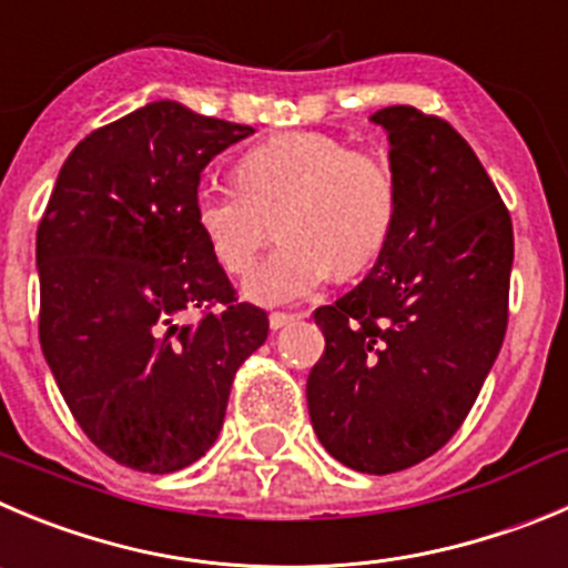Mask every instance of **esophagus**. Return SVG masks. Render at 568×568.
I'll return each instance as SVG.
<instances>
[{"label":"esophagus","instance_id":"esophagus-1","mask_svg":"<svg viewBox=\"0 0 568 568\" xmlns=\"http://www.w3.org/2000/svg\"><path fill=\"white\" fill-rule=\"evenodd\" d=\"M291 322H296L294 314H280V311H274V314L268 316V325H272V331H283V327H288Z\"/></svg>","mask_w":568,"mask_h":568}]
</instances>
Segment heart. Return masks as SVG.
<instances>
[{
	"mask_svg": "<svg viewBox=\"0 0 568 568\" xmlns=\"http://www.w3.org/2000/svg\"><path fill=\"white\" fill-rule=\"evenodd\" d=\"M193 215L230 274L254 266L277 215L283 243L243 291L263 305H283L320 291L333 268L349 277L378 257L395 226L397 182L375 153L300 131L243 153L237 182H201Z\"/></svg>",
	"mask_w": 568,
	"mask_h": 568,
	"instance_id": "heart-1",
	"label": "heart"
}]
</instances>
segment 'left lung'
Returning <instances> with one entry per match:
<instances>
[{
    "label": "left lung",
    "instance_id": "left-lung-1",
    "mask_svg": "<svg viewBox=\"0 0 568 568\" xmlns=\"http://www.w3.org/2000/svg\"><path fill=\"white\" fill-rule=\"evenodd\" d=\"M389 134L397 215L373 272L314 311L325 353L308 412L327 454L395 474L457 434L507 331L513 221L468 142L415 105L373 114Z\"/></svg>",
    "mask_w": 568,
    "mask_h": 568
}]
</instances>
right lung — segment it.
Masks as SVG:
<instances>
[{
    "label": "right lung",
    "mask_w": 568,
    "mask_h": 568,
    "mask_svg": "<svg viewBox=\"0 0 568 568\" xmlns=\"http://www.w3.org/2000/svg\"><path fill=\"white\" fill-rule=\"evenodd\" d=\"M248 134L148 103L78 142L39 224L41 349L78 426L125 468L204 457L237 367L268 336L193 215L201 171Z\"/></svg>",
    "instance_id": "add662e5"
}]
</instances>
